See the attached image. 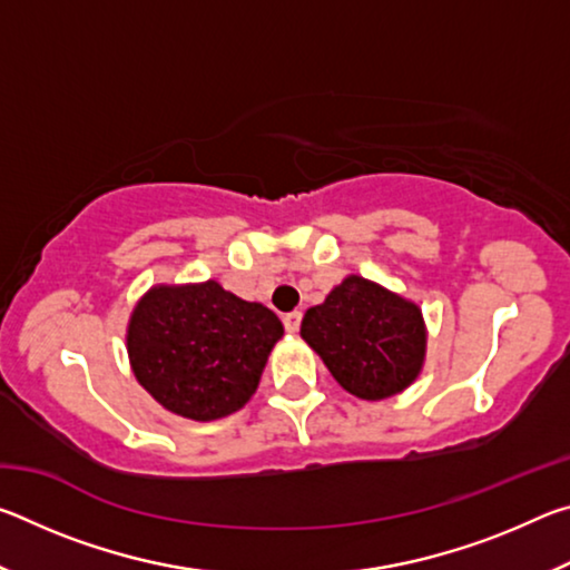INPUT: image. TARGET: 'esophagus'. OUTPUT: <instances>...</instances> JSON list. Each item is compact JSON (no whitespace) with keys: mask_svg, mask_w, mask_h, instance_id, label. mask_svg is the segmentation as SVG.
<instances>
[{"mask_svg":"<svg viewBox=\"0 0 570 570\" xmlns=\"http://www.w3.org/2000/svg\"><path fill=\"white\" fill-rule=\"evenodd\" d=\"M284 326H286L288 334H296L298 326H302V312L286 314V316H284Z\"/></svg>","mask_w":570,"mask_h":570,"instance_id":"34e87169","label":"esophagus"}]
</instances>
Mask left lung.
Segmentation results:
<instances>
[{"label": "left lung", "instance_id": "left-lung-1", "mask_svg": "<svg viewBox=\"0 0 570 570\" xmlns=\"http://www.w3.org/2000/svg\"><path fill=\"white\" fill-rule=\"evenodd\" d=\"M302 340L354 397L380 402L420 377L428 354L422 308L377 282L350 274L304 314Z\"/></svg>", "mask_w": 570, "mask_h": 570}]
</instances>
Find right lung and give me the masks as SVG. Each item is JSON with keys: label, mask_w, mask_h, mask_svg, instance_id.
I'll return each mask as SVG.
<instances>
[{"label": "right lung", "mask_w": 570, "mask_h": 570, "mask_svg": "<svg viewBox=\"0 0 570 570\" xmlns=\"http://www.w3.org/2000/svg\"><path fill=\"white\" fill-rule=\"evenodd\" d=\"M282 336L272 308L208 278L150 286L132 308L125 344L135 380L160 407L210 422L254 397Z\"/></svg>", "instance_id": "right-lung-1"}]
</instances>
